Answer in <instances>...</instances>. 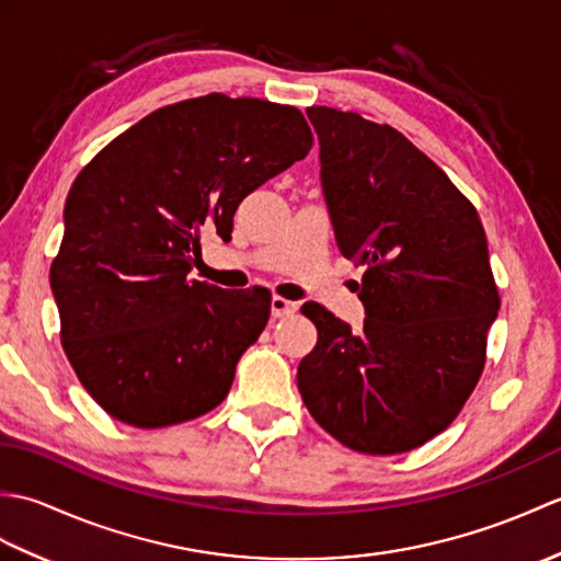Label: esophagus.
<instances>
[{
  "instance_id": "esophagus-1",
  "label": "esophagus",
  "mask_w": 561,
  "mask_h": 561,
  "mask_svg": "<svg viewBox=\"0 0 561 561\" xmlns=\"http://www.w3.org/2000/svg\"><path fill=\"white\" fill-rule=\"evenodd\" d=\"M270 308H272V318H289L299 311V306L289 299H282V296H272Z\"/></svg>"
}]
</instances>
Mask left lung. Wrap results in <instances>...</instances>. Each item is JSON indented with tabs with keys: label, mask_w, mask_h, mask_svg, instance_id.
I'll return each instance as SVG.
<instances>
[{
	"label": "left lung",
	"mask_w": 561,
	"mask_h": 561,
	"mask_svg": "<svg viewBox=\"0 0 561 561\" xmlns=\"http://www.w3.org/2000/svg\"><path fill=\"white\" fill-rule=\"evenodd\" d=\"M340 253L364 267V330L318 304L296 383L313 420L352 450L396 456L444 432L484 366L499 311L482 221L408 137L359 113L308 108Z\"/></svg>",
	"instance_id": "left-lung-1"
}]
</instances>
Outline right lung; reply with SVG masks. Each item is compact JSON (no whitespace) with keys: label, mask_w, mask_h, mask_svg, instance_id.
I'll use <instances>...</instances> for the list:
<instances>
[{"label":"right lung","mask_w":561,"mask_h":561,"mask_svg":"<svg viewBox=\"0 0 561 561\" xmlns=\"http://www.w3.org/2000/svg\"><path fill=\"white\" fill-rule=\"evenodd\" d=\"M313 145L291 105L224 93L141 117L71 185L50 267L62 347L89 396L139 428L217 408L270 318L265 291L190 279L199 236Z\"/></svg>","instance_id":"1"}]
</instances>
